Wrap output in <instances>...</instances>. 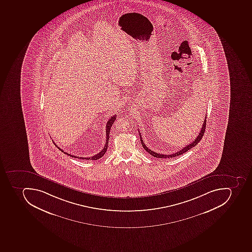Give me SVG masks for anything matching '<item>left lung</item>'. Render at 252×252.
Segmentation results:
<instances>
[{
  "mask_svg": "<svg viewBox=\"0 0 252 252\" xmlns=\"http://www.w3.org/2000/svg\"><path fill=\"white\" fill-rule=\"evenodd\" d=\"M206 124H207V115L205 116L203 126H202L201 129H200V132H199L197 137H196V138H195V140L192 141V142L190 143L189 145H186V146L185 147V148H183L182 150H179L178 152H175V153H173V154L170 155L159 154V153H156V152H153V151L149 149V148H148V147L145 145V143L143 142L142 137H141V133H140L139 131L138 132L139 135H140V137H141V145H142L143 148L145 149V150L147 152H149V154L152 155V156H154V157H156V158H174V157H176V156H181V155L184 154V153H186L187 151L192 149L193 147H195V145H197L199 141H201L202 137H203V134H204L205 129H206Z\"/></svg>",
  "mask_w": 252,
  "mask_h": 252,
  "instance_id": "1",
  "label": "left lung"
}]
</instances>
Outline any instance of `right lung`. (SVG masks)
<instances>
[{"mask_svg":"<svg viewBox=\"0 0 252 252\" xmlns=\"http://www.w3.org/2000/svg\"><path fill=\"white\" fill-rule=\"evenodd\" d=\"M115 119H116V115H113V116H111V118H110L109 120L107 121V125H106V143L105 145H104V147H103V149H102L101 151H100L99 153H97V154L95 155V156H92V157H78V156H73V155L68 154L67 152H63V151L62 150V149L60 148V147L57 146L56 144L54 145H56V146L60 150H61V152H64L65 154L67 155V156H71V157H73V158H81V159H87V160H97L99 159V158H101L102 156H103V155L105 154V152H107V146H108V141H109V133L110 131H111V126H112V124H113L114 122H115Z\"/></svg>","mask_w":252,"mask_h":252,"instance_id":"obj_1","label":"right lung"}]
</instances>
